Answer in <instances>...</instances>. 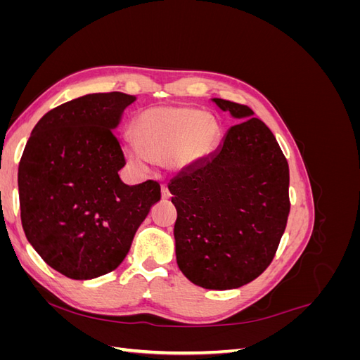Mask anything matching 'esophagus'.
Masks as SVG:
<instances>
[{"instance_id":"esophagus-1","label":"esophagus","mask_w":360,"mask_h":360,"mask_svg":"<svg viewBox=\"0 0 360 360\" xmlns=\"http://www.w3.org/2000/svg\"><path fill=\"white\" fill-rule=\"evenodd\" d=\"M160 193H162V200H169L171 198V193L167 184H162L160 186Z\"/></svg>"}]
</instances>
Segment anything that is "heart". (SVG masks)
<instances>
[{
    "mask_svg": "<svg viewBox=\"0 0 360 360\" xmlns=\"http://www.w3.org/2000/svg\"><path fill=\"white\" fill-rule=\"evenodd\" d=\"M135 139L123 151L132 165L147 168L151 160H168L174 167H189L209 156L219 136L212 118L191 108H151L134 124Z\"/></svg>",
    "mask_w": 360,
    "mask_h": 360,
    "instance_id": "1",
    "label": "heart"
}]
</instances>
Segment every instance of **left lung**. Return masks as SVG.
I'll list each match as a JSON object with an SVG mask.
<instances>
[{"mask_svg":"<svg viewBox=\"0 0 360 360\" xmlns=\"http://www.w3.org/2000/svg\"><path fill=\"white\" fill-rule=\"evenodd\" d=\"M213 102L236 124L216 153L168 189L181 274L207 290H233L274 261L290 213V171L275 135L249 106Z\"/></svg>","mask_w":360,"mask_h":360,"instance_id":"8db88e82","label":"left lung"}]
</instances>
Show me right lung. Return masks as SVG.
<instances>
[{
    "mask_svg": "<svg viewBox=\"0 0 360 360\" xmlns=\"http://www.w3.org/2000/svg\"><path fill=\"white\" fill-rule=\"evenodd\" d=\"M135 97L86 94L43 115L19 162L20 221L31 246L70 279H93L126 258L138 226L160 201V184L127 186L114 134Z\"/></svg>",
    "mask_w": 360,
    "mask_h": 360,
    "instance_id": "add662e5",
    "label": "right lung"
}]
</instances>
